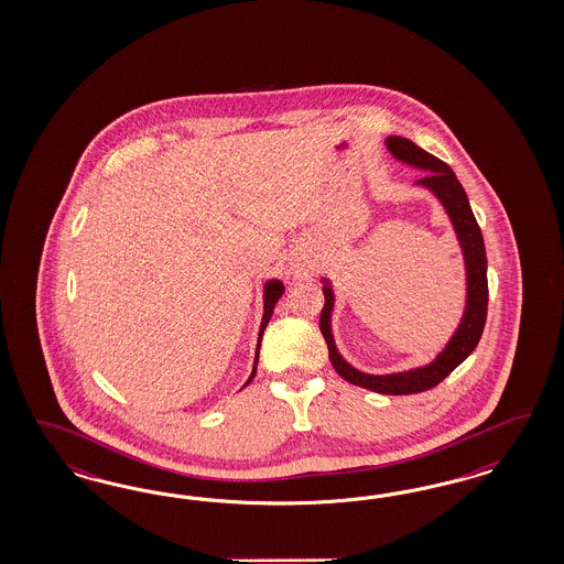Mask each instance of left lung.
I'll use <instances>...</instances> for the list:
<instances>
[{"label": "left lung", "instance_id": "left-lung-1", "mask_svg": "<svg viewBox=\"0 0 564 564\" xmlns=\"http://www.w3.org/2000/svg\"><path fill=\"white\" fill-rule=\"evenodd\" d=\"M387 149L399 161L426 171V175L422 180H417V186H424L436 194V198L443 203L444 210L455 227L463 258H465V273H467V302H465L462 325L455 330L451 341L446 343L443 351L427 366L413 368L408 372H397V375L375 376L359 372L341 358V354L337 351L335 341H333L330 312L335 304V295L325 279V288H323L325 306L321 312V333L325 337L333 368L347 382H351L356 387H364L375 393H422V391L436 387L438 382H443L444 378L451 375L463 359L476 349L479 337L484 333V325H486V314H488V274H486L488 262H486V248H484V238H481L478 221L474 217L467 194L453 170L444 161L436 159L434 154L415 147L408 138H387Z\"/></svg>", "mask_w": 564, "mask_h": 564}]
</instances>
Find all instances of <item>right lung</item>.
<instances>
[{"label":"right lung","mask_w":564,"mask_h":564,"mask_svg":"<svg viewBox=\"0 0 564 564\" xmlns=\"http://www.w3.org/2000/svg\"><path fill=\"white\" fill-rule=\"evenodd\" d=\"M283 291H285V288H283V283H281L279 279H271V281H267V285H264V314H262L260 333H258V351H260V341H262L264 328H267L269 321H271V316H273L274 304L279 302V297L283 295ZM258 351L257 359H254V368H252V375H250L246 384H250V382H252V378L257 376Z\"/></svg>","instance_id":"add662e5"}]
</instances>
